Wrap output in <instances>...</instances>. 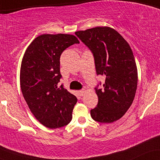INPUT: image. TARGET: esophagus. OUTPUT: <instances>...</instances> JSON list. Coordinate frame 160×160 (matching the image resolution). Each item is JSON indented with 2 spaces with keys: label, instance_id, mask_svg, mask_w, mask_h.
<instances>
[{
  "label": "esophagus",
  "instance_id": "esophagus-1",
  "mask_svg": "<svg viewBox=\"0 0 160 160\" xmlns=\"http://www.w3.org/2000/svg\"><path fill=\"white\" fill-rule=\"evenodd\" d=\"M85 93H86V90H84V89H82V90L79 91V94H80V95H81V96H82Z\"/></svg>",
  "mask_w": 160,
  "mask_h": 160
}]
</instances>
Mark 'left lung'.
<instances>
[{"label":"left lung","instance_id":"8db88e82","mask_svg":"<svg viewBox=\"0 0 160 160\" xmlns=\"http://www.w3.org/2000/svg\"><path fill=\"white\" fill-rule=\"evenodd\" d=\"M75 34L91 49L97 74L104 75L103 89H95L98 105L93 120L111 123L120 120L132 104L138 85V69L128 42L111 27H95Z\"/></svg>","mask_w":160,"mask_h":160}]
</instances>
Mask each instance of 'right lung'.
<instances>
[{
	"mask_svg": "<svg viewBox=\"0 0 160 160\" xmlns=\"http://www.w3.org/2000/svg\"><path fill=\"white\" fill-rule=\"evenodd\" d=\"M73 34H43L29 44L22 60L20 86L34 117L50 128L66 126L72 119L77 97L58 86L60 56L66 48L79 43Z\"/></svg>",
	"mask_w": 160,
	"mask_h": 160,
	"instance_id": "1",
	"label": "right lung"
}]
</instances>
